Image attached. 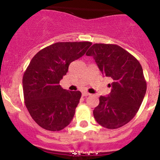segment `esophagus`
<instances>
[{"label": "esophagus", "mask_w": 160, "mask_h": 160, "mask_svg": "<svg viewBox=\"0 0 160 160\" xmlns=\"http://www.w3.org/2000/svg\"><path fill=\"white\" fill-rule=\"evenodd\" d=\"M91 94L89 92H82V96H88V95H90Z\"/></svg>", "instance_id": "esophagus-1"}]
</instances>
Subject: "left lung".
<instances>
[{"instance_id": "left-lung-1", "label": "left lung", "mask_w": 160, "mask_h": 160, "mask_svg": "<svg viewBox=\"0 0 160 160\" xmlns=\"http://www.w3.org/2000/svg\"><path fill=\"white\" fill-rule=\"evenodd\" d=\"M86 56H92L104 76L113 80L108 96H100L93 111L98 124L109 129L122 127L138 111L147 90L141 64L132 55L116 44L95 43Z\"/></svg>"}]
</instances>
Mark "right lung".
<instances>
[{"mask_svg": "<svg viewBox=\"0 0 160 160\" xmlns=\"http://www.w3.org/2000/svg\"><path fill=\"white\" fill-rule=\"evenodd\" d=\"M91 42H58L40 50L32 58L22 78L25 104L32 119L49 131H60L70 124L80 102V91L59 85L69 65L85 54Z\"/></svg>", "mask_w": 160, "mask_h": 160, "instance_id": "add662e5", "label": "right lung"}]
</instances>
